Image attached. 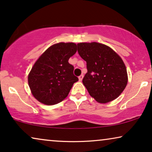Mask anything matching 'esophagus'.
I'll return each instance as SVG.
<instances>
[{"label":"esophagus","instance_id":"1","mask_svg":"<svg viewBox=\"0 0 152 152\" xmlns=\"http://www.w3.org/2000/svg\"><path fill=\"white\" fill-rule=\"evenodd\" d=\"M83 77H84V75H81L80 76H79V81H80V82H81V81L82 80V79H83Z\"/></svg>","mask_w":152,"mask_h":152}]
</instances>
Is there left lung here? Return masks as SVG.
I'll use <instances>...</instances> for the list:
<instances>
[{
	"label": "left lung",
	"instance_id": "8db88e82",
	"mask_svg": "<svg viewBox=\"0 0 152 152\" xmlns=\"http://www.w3.org/2000/svg\"><path fill=\"white\" fill-rule=\"evenodd\" d=\"M77 51L86 61L88 72L82 82L91 96L101 104L119 97L128 82L122 58L108 45L97 42L79 43Z\"/></svg>",
	"mask_w": 152,
	"mask_h": 152
}]
</instances>
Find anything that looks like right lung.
I'll return each instance as SVG.
<instances>
[{"label": "right lung", "mask_w": 152, "mask_h": 152, "mask_svg": "<svg viewBox=\"0 0 152 152\" xmlns=\"http://www.w3.org/2000/svg\"><path fill=\"white\" fill-rule=\"evenodd\" d=\"M77 52V44L60 42L49 47L37 60L29 72L31 93L39 102L54 105L68 96L78 78L68 59Z\"/></svg>", "instance_id": "1"}]
</instances>
